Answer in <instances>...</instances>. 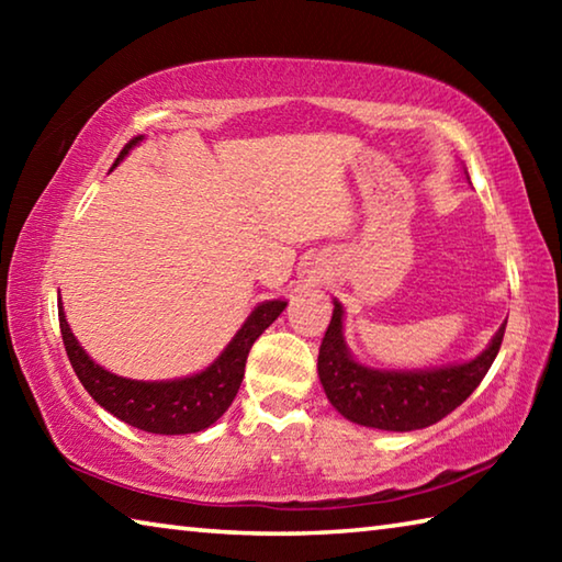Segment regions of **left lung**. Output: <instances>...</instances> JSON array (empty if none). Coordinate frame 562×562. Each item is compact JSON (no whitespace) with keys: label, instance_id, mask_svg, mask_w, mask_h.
<instances>
[{"label":"left lung","instance_id":"left-lung-1","mask_svg":"<svg viewBox=\"0 0 562 562\" xmlns=\"http://www.w3.org/2000/svg\"><path fill=\"white\" fill-rule=\"evenodd\" d=\"M506 322L479 357L461 364L374 369L361 364L349 351L345 341V307L335 300V312L317 357L319 382L329 404L351 424L382 431L426 429L461 406L481 384L498 355Z\"/></svg>","mask_w":562,"mask_h":562}]
</instances>
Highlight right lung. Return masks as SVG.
<instances>
[{"mask_svg": "<svg viewBox=\"0 0 562 562\" xmlns=\"http://www.w3.org/2000/svg\"><path fill=\"white\" fill-rule=\"evenodd\" d=\"M140 140H144V136L128 140L113 168H116L121 160L131 154V148H136ZM284 307H288L284 300L260 302L258 307L250 312V317L243 322V327L235 331V337L227 341V347L221 351V357H217L213 364H207L203 372L198 374L166 379V382L126 379L97 364V361L87 355V349L79 345V339L74 337L69 322H66L61 302L59 327L74 372L79 376L83 389L91 394L93 402L106 408L109 414L121 418V422H126L128 426H136L140 431L178 436L203 431L227 412V406L233 404L237 389L243 384L245 361L247 355H250V347L255 345V339L282 315Z\"/></svg>", "mask_w": 562, "mask_h": 562, "instance_id": "1", "label": "right lung"}]
</instances>
